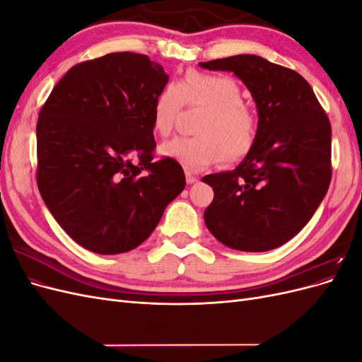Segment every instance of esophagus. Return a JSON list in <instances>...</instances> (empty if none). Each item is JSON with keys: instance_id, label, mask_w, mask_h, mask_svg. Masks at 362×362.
Listing matches in <instances>:
<instances>
[{"instance_id": "1", "label": "esophagus", "mask_w": 362, "mask_h": 362, "mask_svg": "<svg viewBox=\"0 0 362 362\" xmlns=\"http://www.w3.org/2000/svg\"><path fill=\"white\" fill-rule=\"evenodd\" d=\"M185 180H187V184L198 182V177H194V175L190 172H185Z\"/></svg>"}]
</instances>
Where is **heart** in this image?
<instances>
[{
	"mask_svg": "<svg viewBox=\"0 0 362 362\" xmlns=\"http://www.w3.org/2000/svg\"><path fill=\"white\" fill-rule=\"evenodd\" d=\"M202 108L193 137H175L160 146L161 156L199 172L218 161L234 164L246 158L258 137V119L245 103L243 89L228 75L189 71L164 86L152 104V129L160 137L172 133L181 107Z\"/></svg>",
	"mask_w": 362,
	"mask_h": 362,
	"instance_id": "heart-1",
	"label": "heart"
}]
</instances>
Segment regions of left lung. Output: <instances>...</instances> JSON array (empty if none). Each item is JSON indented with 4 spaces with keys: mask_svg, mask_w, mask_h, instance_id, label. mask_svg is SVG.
I'll return each instance as SVG.
<instances>
[{
    "mask_svg": "<svg viewBox=\"0 0 362 362\" xmlns=\"http://www.w3.org/2000/svg\"><path fill=\"white\" fill-rule=\"evenodd\" d=\"M234 72L258 108V137L231 172L202 178L214 190L204 221L228 247L266 252L310 222L329 189L331 122L300 74L266 59L240 56L199 63Z\"/></svg>",
    "mask_w": 362,
    "mask_h": 362,
    "instance_id": "8db88e82",
    "label": "left lung"
}]
</instances>
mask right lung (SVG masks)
Here are the masks:
<instances>
[{"instance_id": "right-lung-1", "label": "right lung", "mask_w": 362, "mask_h": 362, "mask_svg": "<svg viewBox=\"0 0 362 362\" xmlns=\"http://www.w3.org/2000/svg\"><path fill=\"white\" fill-rule=\"evenodd\" d=\"M168 81L145 54L112 52L72 66L40 108V196L68 235L95 254L144 243L184 190L180 163L154 161L152 104Z\"/></svg>"}]
</instances>
